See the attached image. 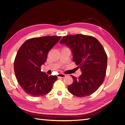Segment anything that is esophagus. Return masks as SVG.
<instances>
[{
	"instance_id": "1",
	"label": "esophagus",
	"mask_w": 125,
	"mask_h": 125,
	"mask_svg": "<svg viewBox=\"0 0 125 125\" xmlns=\"http://www.w3.org/2000/svg\"><path fill=\"white\" fill-rule=\"evenodd\" d=\"M58 77H61V78H64L66 76V75L64 74H58Z\"/></svg>"
}]
</instances>
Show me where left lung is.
I'll return each instance as SVG.
<instances>
[{"label":"left lung","instance_id":"left-lung-1","mask_svg":"<svg viewBox=\"0 0 125 125\" xmlns=\"http://www.w3.org/2000/svg\"><path fill=\"white\" fill-rule=\"evenodd\" d=\"M60 43L71 49L73 61L82 72L78 78L71 75L73 82L69 91L79 97L94 93L106 75L107 56L103 45L95 38L80 34L63 37Z\"/></svg>","mask_w":125,"mask_h":125}]
</instances>
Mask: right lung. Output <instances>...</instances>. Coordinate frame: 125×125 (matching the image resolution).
Wrapping results in <instances>:
<instances>
[{
    "mask_svg": "<svg viewBox=\"0 0 125 125\" xmlns=\"http://www.w3.org/2000/svg\"><path fill=\"white\" fill-rule=\"evenodd\" d=\"M61 37L47 36L26 40L18 51L14 62V70L18 82L26 93L33 97L48 94L56 76L41 71L47 61L48 53Z\"/></svg>",
    "mask_w": 125,
    "mask_h": 125,
    "instance_id": "obj_1",
    "label": "right lung"
}]
</instances>
